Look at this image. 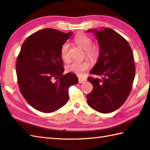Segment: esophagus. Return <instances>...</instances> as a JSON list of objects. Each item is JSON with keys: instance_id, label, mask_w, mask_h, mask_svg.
Wrapping results in <instances>:
<instances>
[{"instance_id": "34e87169", "label": "esophagus", "mask_w": 150, "mask_h": 150, "mask_svg": "<svg viewBox=\"0 0 150 150\" xmlns=\"http://www.w3.org/2000/svg\"><path fill=\"white\" fill-rule=\"evenodd\" d=\"M86 81V79L84 77H79V82L80 84L83 83V82Z\"/></svg>"}]
</instances>
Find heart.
<instances>
[{
  "label": "heart",
  "instance_id": "obj_1",
  "mask_svg": "<svg viewBox=\"0 0 150 150\" xmlns=\"http://www.w3.org/2000/svg\"><path fill=\"white\" fill-rule=\"evenodd\" d=\"M75 42L84 50L85 55L91 60H95L98 58L99 55V50L98 47L92 46L93 41L90 37L84 34H80L75 36L74 38ZM69 44L66 42L62 44L60 49V55L62 58L67 60L69 59ZM90 68V63L88 60L82 61H73L67 66V70L69 72H72L77 75L81 76L83 75L85 71Z\"/></svg>",
  "mask_w": 150,
  "mask_h": 150
}]
</instances>
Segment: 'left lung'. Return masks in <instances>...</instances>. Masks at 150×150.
<instances>
[{
  "mask_svg": "<svg viewBox=\"0 0 150 150\" xmlns=\"http://www.w3.org/2000/svg\"><path fill=\"white\" fill-rule=\"evenodd\" d=\"M89 31L94 32L100 46L97 62L90 73L102 79L88 78L93 89L86 95L87 102L98 112L111 113L122 106L131 92L135 75L133 52L128 41L111 28Z\"/></svg>",
  "mask_w": 150,
  "mask_h": 150,
  "instance_id": "1",
  "label": "left lung"
}]
</instances>
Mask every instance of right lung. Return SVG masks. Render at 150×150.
I'll return each instance as SVG.
<instances>
[{"label": "right lung", "instance_id": "obj_1", "mask_svg": "<svg viewBox=\"0 0 150 150\" xmlns=\"http://www.w3.org/2000/svg\"><path fill=\"white\" fill-rule=\"evenodd\" d=\"M71 35L52 28L37 31L25 40L17 57L19 90L31 106L42 112H53L65 105L69 88L79 82L74 73L63 74L60 49Z\"/></svg>", "mask_w": 150, "mask_h": 150}]
</instances>
